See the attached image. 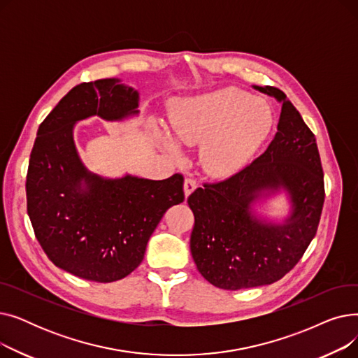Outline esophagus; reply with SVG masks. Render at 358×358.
<instances>
[{
	"instance_id": "34e87169",
	"label": "esophagus",
	"mask_w": 358,
	"mask_h": 358,
	"mask_svg": "<svg viewBox=\"0 0 358 358\" xmlns=\"http://www.w3.org/2000/svg\"><path fill=\"white\" fill-rule=\"evenodd\" d=\"M196 187H197L196 180L185 178L184 180V194H185V197H189L196 190Z\"/></svg>"
}]
</instances>
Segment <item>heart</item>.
Returning a JSON list of instances; mask_svg holds the SVG:
<instances>
[{
  "mask_svg": "<svg viewBox=\"0 0 358 358\" xmlns=\"http://www.w3.org/2000/svg\"><path fill=\"white\" fill-rule=\"evenodd\" d=\"M274 116L267 101L228 87L185 100L171 119V135L154 127L166 154L182 159V146L200 145L206 173L229 177L245 166L270 135Z\"/></svg>",
  "mask_w": 358,
  "mask_h": 358,
  "instance_id": "1",
  "label": "heart"
}]
</instances>
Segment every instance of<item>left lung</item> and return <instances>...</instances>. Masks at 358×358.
Segmentation results:
<instances>
[{"label":"left lung","mask_w":358,"mask_h":358,"mask_svg":"<svg viewBox=\"0 0 358 358\" xmlns=\"http://www.w3.org/2000/svg\"><path fill=\"white\" fill-rule=\"evenodd\" d=\"M252 87L281 103L274 139L242 171L204 184L187 199L194 213L190 250L197 270L224 290L266 286L285 277L313 239L325 200L315 135L283 91ZM281 191L291 203L283 221L255 210L257 202Z\"/></svg>","instance_id":"1"}]
</instances>
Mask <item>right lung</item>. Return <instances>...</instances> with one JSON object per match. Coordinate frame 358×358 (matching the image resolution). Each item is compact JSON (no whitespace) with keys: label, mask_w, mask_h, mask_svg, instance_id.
Masks as SVG:
<instances>
[{"label":"right lung","mask_w":358,"mask_h":358,"mask_svg":"<svg viewBox=\"0 0 358 358\" xmlns=\"http://www.w3.org/2000/svg\"><path fill=\"white\" fill-rule=\"evenodd\" d=\"M139 92L119 78L73 87L37 130L30 154L27 213L48 258L80 278L111 283L134 271L164 213L184 200L181 174L148 180L91 173L73 141L92 116L122 122L139 115Z\"/></svg>","instance_id":"add662e5"}]
</instances>
